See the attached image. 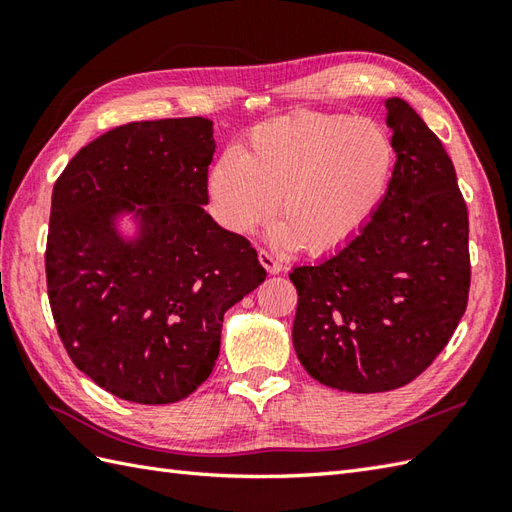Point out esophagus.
<instances>
[{
  "instance_id": "esophagus-1",
  "label": "esophagus",
  "mask_w": 512,
  "mask_h": 512,
  "mask_svg": "<svg viewBox=\"0 0 512 512\" xmlns=\"http://www.w3.org/2000/svg\"><path fill=\"white\" fill-rule=\"evenodd\" d=\"M257 259H259V264L266 268V273H270V275H279L281 268H284V266H281L279 259L275 255H270L268 250H259Z\"/></svg>"
}]
</instances>
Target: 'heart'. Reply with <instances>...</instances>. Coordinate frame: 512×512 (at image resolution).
<instances>
[{"instance_id":"obj_1","label":"heart","mask_w":512,"mask_h":512,"mask_svg":"<svg viewBox=\"0 0 512 512\" xmlns=\"http://www.w3.org/2000/svg\"><path fill=\"white\" fill-rule=\"evenodd\" d=\"M396 151L372 118L299 112L257 125L246 149L224 151L206 176L224 228L253 233L279 211L281 246L328 255L363 231L383 202Z\"/></svg>"}]
</instances>
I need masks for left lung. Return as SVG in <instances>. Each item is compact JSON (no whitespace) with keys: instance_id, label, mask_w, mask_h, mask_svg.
Listing matches in <instances>:
<instances>
[{"instance_id":"left-lung-1","label":"left lung","mask_w":512,"mask_h":512,"mask_svg":"<svg viewBox=\"0 0 512 512\" xmlns=\"http://www.w3.org/2000/svg\"><path fill=\"white\" fill-rule=\"evenodd\" d=\"M396 151L389 189L363 231L317 264L292 268V345L321 385L376 394L427 369L466 310L469 213L438 136L387 99Z\"/></svg>"}]
</instances>
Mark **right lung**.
<instances>
[{"label": "right lung", "mask_w": 512, "mask_h": 512, "mask_svg": "<svg viewBox=\"0 0 512 512\" xmlns=\"http://www.w3.org/2000/svg\"><path fill=\"white\" fill-rule=\"evenodd\" d=\"M213 121H140L92 140L52 189L48 299L72 363L110 394L169 405L211 376L224 312L266 279L217 224Z\"/></svg>", "instance_id": "add662e5"}]
</instances>
